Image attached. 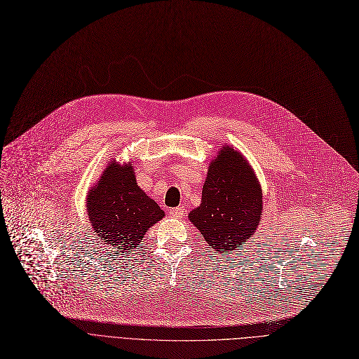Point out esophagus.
<instances>
[{"instance_id": "esophagus-1", "label": "esophagus", "mask_w": 359, "mask_h": 359, "mask_svg": "<svg viewBox=\"0 0 359 359\" xmlns=\"http://www.w3.org/2000/svg\"><path fill=\"white\" fill-rule=\"evenodd\" d=\"M183 214H184L183 206H177V208H173L172 211H170V215H172V218H176V219H182Z\"/></svg>"}]
</instances>
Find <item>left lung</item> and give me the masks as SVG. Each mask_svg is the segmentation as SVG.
I'll use <instances>...</instances> for the list:
<instances>
[{
  "instance_id": "8db88e82",
  "label": "left lung",
  "mask_w": 359,
  "mask_h": 359,
  "mask_svg": "<svg viewBox=\"0 0 359 359\" xmlns=\"http://www.w3.org/2000/svg\"><path fill=\"white\" fill-rule=\"evenodd\" d=\"M262 210V187L253 167L233 145H222L210 163L201 205L187 215L189 221L210 248L224 255L240 250L255 234Z\"/></svg>"
}]
</instances>
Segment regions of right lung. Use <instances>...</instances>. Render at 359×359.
Segmentation results:
<instances>
[{
  "mask_svg": "<svg viewBox=\"0 0 359 359\" xmlns=\"http://www.w3.org/2000/svg\"><path fill=\"white\" fill-rule=\"evenodd\" d=\"M86 205L94 233L121 253L141 246L145 233L164 217L158 203L138 186L135 165L116 158L107 161L97 183L90 187Z\"/></svg>",
  "mask_w": 359,
  "mask_h": 359,
  "instance_id": "add662e5",
  "label": "right lung"
}]
</instances>
